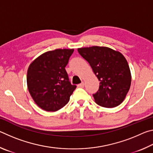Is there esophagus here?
I'll return each mask as SVG.
<instances>
[{
    "label": "esophagus",
    "instance_id": "esophagus-1",
    "mask_svg": "<svg viewBox=\"0 0 153 153\" xmlns=\"http://www.w3.org/2000/svg\"><path fill=\"white\" fill-rule=\"evenodd\" d=\"M84 86V82H82L81 84L77 85V87H79V88H83Z\"/></svg>",
    "mask_w": 153,
    "mask_h": 153
}]
</instances>
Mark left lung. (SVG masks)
I'll list each match as a JSON object with an SVG mask.
<instances>
[{
    "label": "left lung",
    "instance_id": "1",
    "mask_svg": "<svg viewBox=\"0 0 153 153\" xmlns=\"http://www.w3.org/2000/svg\"><path fill=\"white\" fill-rule=\"evenodd\" d=\"M77 51L88 62L100 81L99 89L93 94L97 104L106 108L120 105L131 86L128 61L120 52L106 46L79 48Z\"/></svg>",
    "mask_w": 153,
    "mask_h": 153
}]
</instances>
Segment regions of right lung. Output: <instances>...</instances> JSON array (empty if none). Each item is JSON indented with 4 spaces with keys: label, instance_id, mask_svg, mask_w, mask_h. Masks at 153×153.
Listing matches in <instances>:
<instances>
[{
    "label": "right lung",
    "instance_id": "obj_1",
    "mask_svg": "<svg viewBox=\"0 0 153 153\" xmlns=\"http://www.w3.org/2000/svg\"><path fill=\"white\" fill-rule=\"evenodd\" d=\"M74 49H56L38 56L27 73V88L33 101L46 111H56L69 102L76 88L71 85L65 67Z\"/></svg>",
    "mask_w": 153,
    "mask_h": 153
}]
</instances>
